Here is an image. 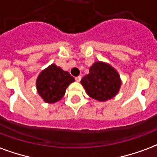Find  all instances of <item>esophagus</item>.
Returning <instances> with one entry per match:
<instances>
[{
  "label": "esophagus",
  "instance_id": "1",
  "mask_svg": "<svg viewBox=\"0 0 157 157\" xmlns=\"http://www.w3.org/2000/svg\"><path fill=\"white\" fill-rule=\"evenodd\" d=\"M81 78H82V77H81V76H78V77L75 78V80H76L77 82H80Z\"/></svg>",
  "mask_w": 157,
  "mask_h": 157
}]
</instances>
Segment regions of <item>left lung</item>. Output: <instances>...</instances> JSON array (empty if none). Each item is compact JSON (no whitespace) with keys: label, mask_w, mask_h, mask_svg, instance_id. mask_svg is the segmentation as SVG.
Here are the masks:
<instances>
[{"label":"left lung","mask_w":157,"mask_h":157,"mask_svg":"<svg viewBox=\"0 0 157 157\" xmlns=\"http://www.w3.org/2000/svg\"><path fill=\"white\" fill-rule=\"evenodd\" d=\"M81 83L91 98L105 101L117 94L121 81L114 67L103 62H96L90 67L89 74L81 79Z\"/></svg>","instance_id":"obj_1"}]
</instances>
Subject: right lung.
Segmentation results:
<instances>
[{
  "label": "right lung",
  "mask_w": 157,
  "mask_h": 157,
  "mask_svg": "<svg viewBox=\"0 0 157 157\" xmlns=\"http://www.w3.org/2000/svg\"><path fill=\"white\" fill-rule=\"evenodd\" d=\"M74 81L67 71L55 64L50 65L41 72L36 79V90L46 103L53 104L63 97L68 85Z\"/></svg>",
  "instance_id": "add662e5"
}]
</instances>
